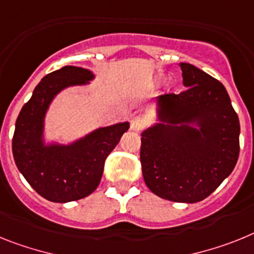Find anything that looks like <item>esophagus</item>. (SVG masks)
I'll list each match as a JSON object with an SVG mask.
<instances>
[{
    "label": "esophagus",
    "mask_w": 254,
    "mask_h": 254,
    "mask_svg": "<svg viewBox=\"0 0 254 254\" xmlns=\"http://www.w3.org/2000/svg\"><path fill=\"white\" fill-rule=\"evenodd\" d=\"M145 127V120L140 116H135V118L131 120L130 123V129L133 130V131H140L143 127Z\"/></svg>",
    "instance_id": "34e87169"
}]
</instances>
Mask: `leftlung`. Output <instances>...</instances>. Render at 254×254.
<instances>
[{
  "label": "left lung",
  "instance_id": "left-lung-1",
  "mask_svg": "<svg viewBox=\"0 0 254 254\" xmlns=\"http://www.w3.org/2000/svg\"><path fill=\"white\" fill-rule=\"evenodd\" d=\"M179 66L187 89L156 97V123L142 131L140 162L152 193L195 203L208 197L237 165L240 125L219 80L191 64Z\"/></svg>",
  "mask_w": 254,
  "mask_h": 254
}]
</instances>
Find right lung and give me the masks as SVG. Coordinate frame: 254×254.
I'll list each match as a JSON object with an SVG mask.
<instances>
[{
	"instance_id": "obj_1",
	"label": "right lung",
	"mask_w": 254,
	"mask_h": 254,
	"mask_svg": "<svg viewBox=\"0 0 254 254\" xmlns=\"http://www.w3.org/2000/svg\"><path fill=\"white\" fill-rule=\"evenodd\" d=\"M92 70L64 66L46 75L16 119L12 154L17 169L39 195L66 203L93 193L112 149L127 131L129 121L101 127L69 143L47 139L46 116L51 103L64 89L90 84Z\"/></svg>"
}]
</instances>
